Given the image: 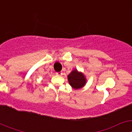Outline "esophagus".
I'll return each instance as SVG.
<instances>
[{"label": "esophagus", "instance_id": "34e87169", "mask_svg": "<svg viewBox=\"0 0 132 132\" xmlns=\"http://www.w3.org/2000/svg\"><path fill=\"white\" fill-rule=\"evenodd\" d=\"M56 75H58V76H61V75H63V73L61 71L57 72V73H56Z\"/></svg>", "mask_w": 132, "mask_h": 132}]
</instances>
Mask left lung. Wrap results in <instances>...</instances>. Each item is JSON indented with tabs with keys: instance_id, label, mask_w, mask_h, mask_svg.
I'll return each instance as SVG.
<instances>
[{
	"instance_id": "1",
	"label": "left lung",
	"mask_w": 132,
	"mask_h": 132,
	"mask_svg": "<svg viewBox=\"0 0 132 132\" xmlns=\"http://www.w3.org/2000/svg\"><path fill=\"white\" fill-rule=\"evenodd\" d=\"M68 80L70 85L74 89L82 88L87 82V79L81 72H79L77 69H74L68 75Z\"/></svg>"
}]
</instances>
